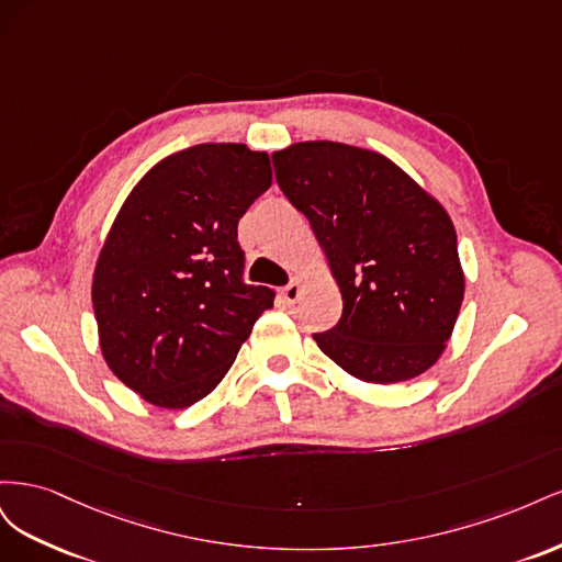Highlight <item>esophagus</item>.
Instances as JSON below:
<instances>
[{"mask_svg": "<svg viewBox=\"0 0 562 562\" xmlns=\"http://www.w3.org/2000/svg\"><path fill=\"white\" fill-rule=\"evenodd\" d=\"M281 297H283V302H285V304H293V302H297V297H300V281H297V279H293L291 283L283 285V288H281Z\"/></svg>", "mask_w": 562, "mask_h": 562, "instance_id": "obj_1", "label": "esophagus"}]
</instances>
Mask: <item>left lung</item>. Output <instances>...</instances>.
<instances>
[{"mask_svg": "<svg viewBox=\"0 0 562 562\" xmlns=\"http://www.w3.org/2000/svg\"><path fill=\"white\" fill-rule=\"evenodd\" d=\"M271 161L342 293L337 326L314 333L318 349L363 382L394 384L429 370L464 300L446 209L370 149L312 140L274 151Z\"/></svg>", "mask_w": 562, "mask_h": 562, "instance_id": "1", "label": "left lung"}]
</instances>
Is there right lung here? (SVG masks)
<instances>
[{"label":"right lung","instance_id":"1","mask_svg":"<svg viewBox=\"0 0 562 562\" xmlns=\"http://www.w3.org/2000/svg\"><path fill=\"white\" fill-rule=\"evenodd\" d=\"M271 184L267 151L203 143L133 187L93 274L100 349L114 375L159 407L209 396L274 291L244 281L239 220Z\"/></svg>","mask_w":562,"mask_h":562}]
</instances>
